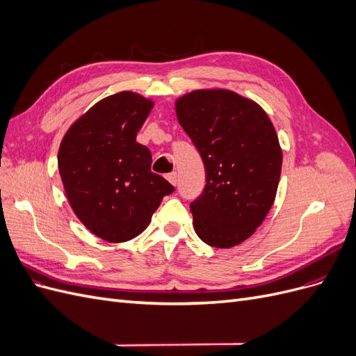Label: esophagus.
<instances>
[{
  "instance_id": "34e87169",
  "label": "esophagus",
  "mask_w": 356,
  "mask_h": 356,
  "mask_svg": "<svg viewBox=\"0 0 356 356\" xmlns=\"http://www.w3.org/2000/svg\"><path fill=\"white\" fill-rule=\"evenodd\" d=\"M166 179L170 182V184H177V179H178V177H177V172H170V174H168L166 175Z\"/></svg>"
}]
</instances>
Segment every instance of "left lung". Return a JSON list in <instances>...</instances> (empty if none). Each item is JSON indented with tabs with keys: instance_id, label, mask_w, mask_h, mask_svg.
<instances>
[{
	"instance_id": "left-lung-1",
	"label": "left lung",
	"mask_w": 356,
	"mask_h": 356,
	"mask_svg": "<svg viewBox=\"0 0 356 356\" xmlns=\"http://www.w3.org/2000/svg\"><path fill=\"white\" fill-rule=\"evenodd\" d=\"M178 122L204 166V188L190 203L199 238L232 248L260 227L276 197L282 152L255 102L230 90H195L175 104Z\"/></svg>"
}]
</instances>
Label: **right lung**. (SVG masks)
<instances>
[{
	"label": "right lung",
	"mask_w": 356,
	"mask_h": 356,
	"mask_svg": "<svg viewBox=\"0 0 356 356\" xmlns=\"http://www.w3.org/2000/svg\"><path fill=\"white\" fill-rule=\"evenodd\" d=\"M153 102L134 92L108 96L63 136L58 166L79 220L106 242L141 234L174 186L152 172V153L136 134Z\"/></svg>",
	"instance_id": "right-lung-1"
}]
</instances>
